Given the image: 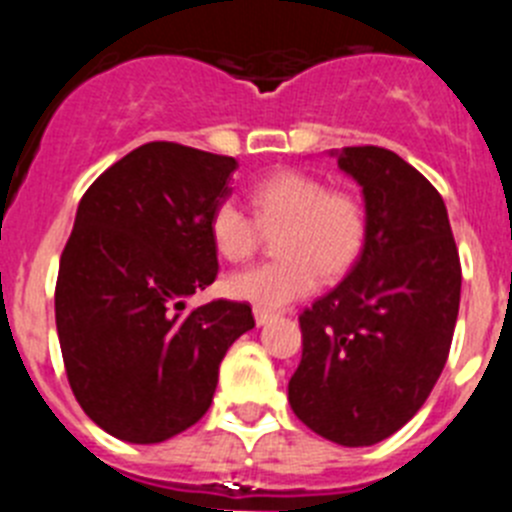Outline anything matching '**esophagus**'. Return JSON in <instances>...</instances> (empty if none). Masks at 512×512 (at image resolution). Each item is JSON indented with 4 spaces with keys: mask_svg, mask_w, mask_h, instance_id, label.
Wrapping results in <instances>:
<instances>
[{
    "mask_svg": "<svg viewBox=\"0 0 512 512\" xmlns=\"http://www.w3.org/2000/svg\"><path fill=\"white\" fill-rule=\"evenodd\" d=\"M253 318H256V323L259 325H266L271 318H274V310H266V307H253Z\"/></svg>",
    "mask_w": 512,
    "mask_h": 512,
    "instance_id": "34e87169",
    "label": "esophagus"
}]
</instances>
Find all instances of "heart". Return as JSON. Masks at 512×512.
Returning <instances> with one entry per match:
<instances>
[{
	"mask_svg": "<svg viewBox=\"0 0 512 512\" xmlns=\"http://www.w3.org/2000/svg\"><path fill=\"white\" fill-rule=\"evenodd\" d=\"M248 215L238 202H217L210 212V238L225 261L241 264L261 246V230L277 235L271 264L238 271L225 292L256 307H282L315 292L320 277H346L359 261L369 233V212L351 189L328 187L307 171L282 169L264 176L251 189Z\"/></svg>",
	"mask_w": 512,
	"mask_h": 512,
	"instance_id": "b5f03b06",
	"label": "heart"
}]
</instances>
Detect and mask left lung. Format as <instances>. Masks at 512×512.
<instances>
[{
    "mask_svg": "<svg viewBox=\"0 0 512 512\" xmlns=\"http://www.w3.org/2000/svg\"><path fill=\"white\" fill-rule=\"evenodd\" d=\"M338 166L364 187L369 233L351 274L300 312L289 405L328 441L372 446L400 431L441 377L461 261L441 194L405 158L348 146Z\"/></svg>",
    "mask_w": 512,
    "mask_h": 512,
    "instance_id": "1",
    "label": "left lung"
}]
</instances>
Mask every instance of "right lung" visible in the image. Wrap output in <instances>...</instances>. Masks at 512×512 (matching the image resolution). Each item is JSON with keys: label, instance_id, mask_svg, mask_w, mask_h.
I'll list each match as a JSON object with an SVG mask.
<instances>
[{"label": "right lung", "instance_id": "1", "mask_svg": "<svg viewBox=\"0 0 512 512\" xmlns=\"http://www.w3.org/2000/svg\"><path fill=\"white\" fill-rule=\"evenodd\" d=\"M235 169L153 140L81 197L58 266V341L76 402L120 441L161 443L197 423L225 351L256 325L248 302L184 305L217 277L210 212Z\"/></svg>", "mask_w": 512, "mask_h": 512}]
</instances>
